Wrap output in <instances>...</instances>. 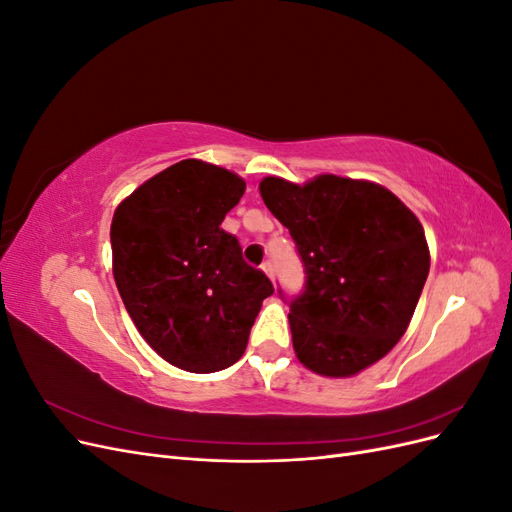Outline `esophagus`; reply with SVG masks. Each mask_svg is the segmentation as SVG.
Segmentation results:
<instances>
[{
    "label": "esophagus",
    "mask_w": 512,
    "mask_h": 512,
    "mask_svg": "<svg viewBox=\"0 0 512 512\" xmlns=\"http://www.w3.org/2000/svg\"><path fill=\"white\" fill-rule=\"evenodd\" d=\"M262 271H265V273L271 277V280H273L275 269H273V262H271V260H265V262H262Z\"/></svg>",
    "instance_id": "1"
}]
</instances>
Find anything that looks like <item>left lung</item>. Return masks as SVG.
<instances>
[{
	"label": "left lung",
	"mask_w": 512,
	"mask_h": 512,
	"mask_svg": "<svg viewBox=\"0 0 512 512\" xmlns=\"http://www.w3.org/2000/svg\"><path fill=\"white\" fill-rule=\"evenodd\" d=\"M269 211L297 243L305 284L290 307L292 346L320 376L374 365L406 333L429 273L416 215L369 181L322 175L305 185L260 181Z\"/></svg>",
	"instance_id": "1"
}]
</instances>
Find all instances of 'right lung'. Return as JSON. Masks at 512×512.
I'll return each mask as SVG.
<instances>
[{
    "label": "right lung",
    "mask_w": 512,
    "mask_h": 512,
    "mask_svg": "<svg viewBox=\"0 0 512 512\" xmlns=\"http://www.w3.org/2000/svg\"><path fill=\"white\" fill-rule=\"evenodd\" d=\"M245 181L181 160L145 181L111 224L113 275L136 329L164 361L192 374L237 363L273 284L222 228Z\"/></svg>",
    "instance_id": "obj_1"
}]
</instances>
